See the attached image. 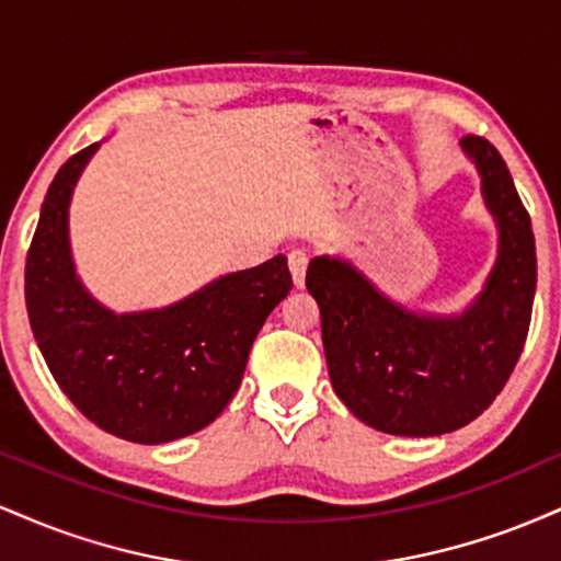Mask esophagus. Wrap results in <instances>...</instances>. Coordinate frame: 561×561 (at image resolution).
<instances>
[{"label":"esophagus","instance_id":"1","mask_svg":"<svg viewBox=\"0 0 561 561\" xmlns=\"http://www.w3.org/2000/svg\"><path fill=\"white\" fill-rule=\"evenodd\" d=\"M287 263H289V274H293V282H295V287H302V282H306L308 255L302 253V250H289V255H287Z\"/></svg>","mask_w":561,"mask_h":561}]
</instances>
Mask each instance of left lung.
I'll return each mask as SVG.
<instances>
[{
    "label": "left lung",
    "mask_w": 561,
    "mask_h": 561,
    "mask_svg": "<svg viewBox=\"0 0 561 561\" xmlns=\"http://www.w3.org/2000/svg\"><path fill=\"white\" fill-rule=\"evenodd\" d=\"M461 147L499 227V255L472 306L450 317L414 313L353 263L330 255L308 263L332 388L379 433L433 437L478 420L504 390L530 330L538 276L530 216L491 141L465 137Z\"/></svg>",
    "instance_id": "1"
}]
</instances>
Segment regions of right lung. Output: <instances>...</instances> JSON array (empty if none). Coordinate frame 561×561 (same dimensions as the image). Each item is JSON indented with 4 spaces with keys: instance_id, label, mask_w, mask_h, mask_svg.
<instances>
[{
    "instance_id": "1",
    "label": "right lung",
    "mask_w": 561,
    "mask_h": 561,
    "mask_svg": "<svg viewBox=\"0 0 561 561\" xmlns=\"http://www.w3.org/2000/svg\"><path fill=\"white\" fill-rule=\"evenodd\" d=\"M89 145L57 171L25 259V308L55 382L105 433L131 443L186 437L227 409L263 321L293 289L285 255L218 276L169 308L113 313L76 276L68 205Z\"/></svg>"
}]
</instances>
